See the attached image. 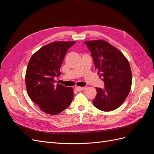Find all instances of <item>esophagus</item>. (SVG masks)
<instances>
[{
    "label": "esophagus",
    "mask_w": 154,
    "mask_h": 154,
    "mask_svg": "<svg viewBox=\"0 0 154 154\" xmlns=\"http://www.w3.org/2000/svg\"><path fill=\"white\" fill-rule=\"evenodd\" d=\"M85 88H86V87H75V89L76 91H84Z\"/></svg>",
    "instance_id": "obj_1"
}]
</instances>
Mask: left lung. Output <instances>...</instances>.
Segmentation results:
<instances>
[{"label":"left lung","instance_id":"1","mask_svg":"<svg viewBox=\"0 0 154 154\" xmlns=\"http://www.w3.org/2000/svg\"><path fill=\"white\" fill-rule=\"evenodd\" d=\"M91 52L97 74L105 88H96L93 105L101 110H116L123 104L131 89L132 76L128 60L121 51L104 40L85 41Z\"/></svg>","mask_w":154,"mask_h":154}]
</instances>
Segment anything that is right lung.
Returning <instances> with one entry per match:
<instances>
[{
	"label": "right lung",
	"mask_w": 154,
	"mask_h": 154,
	"mask_svg": "<svg viewBox=\"0 0 154 154\" xmlns=\"http://www.w3.org/2000/svg\"><path fill=\"white\" fill-rule=\"evenodd\" d=\"M76 42H53L42 47L31 57L27 65L25 80L31 100L44 112L56 115L69 106L73 98L72 87L57 83L65 55Z\"/></svg>",
	"instance_id": "obj_1"
}]
</instances>
